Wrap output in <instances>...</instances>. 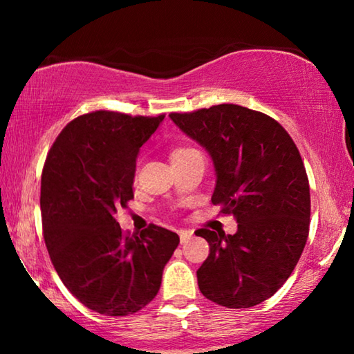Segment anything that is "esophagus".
Returning a JSON list of instances; mask_svg holds the SVG:
<instances>
[{
	"label": "esophagus",
	"mask_w": 354,
	"mask_h": 354,
	"mask_svg": "<svg viewBox=\"0 0 354 354\" xmlns=\"http://www.w3.org/2000/svg\"><path fill=\"white\" fill-rule=\"evenodd\" d=\"M192 237H194V231H190V230L179 231V239H181V243H187Z\"/></svg>",
	"instance_id": "esophagus-1"
}]
</instances>
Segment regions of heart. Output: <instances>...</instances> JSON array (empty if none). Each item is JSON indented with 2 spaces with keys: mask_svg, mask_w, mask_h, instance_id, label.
Masks as SVG:
<instances>
[{
  "mask_svg": "<svg viewBox=\"0 0 354 354\" xmlns=\"http://www.w3.org/2000/svg\"><path fill=\"white\" fill-rule=\"evenodd\" d=\"M184 151H192V148H178L173 151V154H178V153H184Z\"/></svg>",
  "mask_w": 354,
  "mask_h": 354,
  "instance_id": "obj_1",
  "label": "heart"
}]
</instances>
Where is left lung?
Segmentation results:
<instances>
[{
	"instance_id": "left-lung-1",
	"label": "left lung",
	"mask_w": 354,
	"mask_h": 354,
	"mask_svg": "<svg viewBox=\"0 0 354 354\" xmlns=\"http://www.w3.org/2000/svg\"><path fill=\"white\" fill-rule=\"evenodd\" d=\"M170 118L211 154V201L239 223L236 234L195 231L209 243L196 270L200 290L230 309L256 306L286 283L308 241L309 181L295 142L274 118L237 104Z\"/></svg>"
}]
</instances>
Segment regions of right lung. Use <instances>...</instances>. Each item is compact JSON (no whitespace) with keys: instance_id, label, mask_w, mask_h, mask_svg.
Wrapping results in <instances>:
<instances>
[{"instance_id":"add662e5","label":"right lung","mask_w":354,"mask_h":354,"mask_svg":"<svg viewBox=\"0 0 354 354\" xmlns=\"http://www.w3.org/2000/svg\"><path fill=\"white\" fill-rule=\"evenodd\" d=\"M165 117L95 111L65 127L48 151L40 185L44 239L64 286L104 315H129L158 295L176 232L149 225L124 234L118 207L134 198L136 159Z\"/></svg>"}]
</instances>
